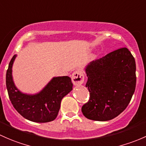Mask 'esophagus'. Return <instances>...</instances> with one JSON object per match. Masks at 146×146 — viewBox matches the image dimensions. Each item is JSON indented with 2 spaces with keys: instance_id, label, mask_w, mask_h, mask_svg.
Returning a JSON list of instances; mask_svg holds the SVG:
<instances>
[{
  "instance_id": "obj_1",
  "label": "esophagus",
  "mask_w": 146,
  "mask_h": 146,
  "mask_svg": "<svg viewBox=\"0 0 146 146\" xmlns=\"http://www.w3.org/2000/svg\"><path fill=\"white\" fill-rule=\"evenodd\" d=\"M72 82L74 85H81L84 82V73L80 70H76L72 74Z\"/></svg>"
}]
</instances>
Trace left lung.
Returning a JSON list of instances; mask_svg holds the SVG:
<instances>
[{"instance_id":"obj_1","label":"left lung","mask_w":146,"mask_h":146,"mask_svg":"<svg viewBox=\"0 0 146 146\" xmlns=\"http://www.w3.org/2000/svg\"><path fill=\"white\" fill-rule=\"evenodd\" d=\"M89 100L82 108L86 118L108 121L128 106L135 91L136 62L127 48L92 61L86 68Z\"/></svg>"}]
</instances>
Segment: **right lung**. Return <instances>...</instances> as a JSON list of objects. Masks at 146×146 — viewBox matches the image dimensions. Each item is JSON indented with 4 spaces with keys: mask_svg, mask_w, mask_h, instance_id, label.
Here are the masks:
<instances>
[{
    "mask_svg": "<svg viewBox=\"0 0 146 146\" xmlns=\"http://www.w3.org/2000/svg\"><path fill=\"white\" fill-rule=\"evenodd\" d=\"M17 55L9 63L6 72V87L12 104L23 117L34 122H48L57 117L61 100L72 90V82L67 76L52 78L38 94L27 95L16 88L12 76V67Z\"/></svg>",
    "mask_w": 146,
    "mask_h": 146,
    "instance_id": "add662e5",
    "label": "right lung"
}]
</instances>
